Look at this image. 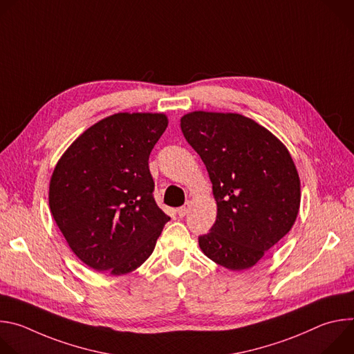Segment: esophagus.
<instances>
[{"label": "esophagus", "mask_w": 354, "mask_h": 354, "mask_svg": "<svg viewBox=\"0 0 354 354\" xmlns=\"http://www.w3.org/2000/svg\"><path fill=\"white\" fill-rule=\"evenodd\" d=\"M189 209H190V205H189V201H187L186 205H183L182 207H179V209L176 210V213H178L179 217H185V216L189 213Z\"/></svg>", "instance_id": "esophagus-1"}]
</instances>
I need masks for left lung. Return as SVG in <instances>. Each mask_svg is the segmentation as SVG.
<instances>
[{"mask_svg":"<svg viewBox=\"0 0 354 354\" xmlns=\"http://www.w3.org/2000/svg\"><path fill=\"white\" fill-rule=\"evenodd\" d=\"M180 129L213 183L217 218L198 236L217 265L254 266L292 227L299 178L287 148L265 127L236 113L192 112Z\"/></svg>","mask_w":354,"mask_h":354,"instance_id":"obj_1","label":"left lung"}]
</instances>
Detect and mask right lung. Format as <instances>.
<instances>
[{
    "label": "right lung",
    "instance_id": "1",
    "mask_svg": "<svg viewBox=\"0 0 354 354\" xmlns=\"http://www.w3.org/2000/svg\"><path fill=\"white\" fill-rule=\"evenodd\" d=\"M168 126L162 113H118L84 131L57 162L53 218L74 254L119 276L153 254L169 217L154 198L148 158Z\"/></svg>",
    "mask_w": 354,
    "mask_h": 354
}]
</instances>
